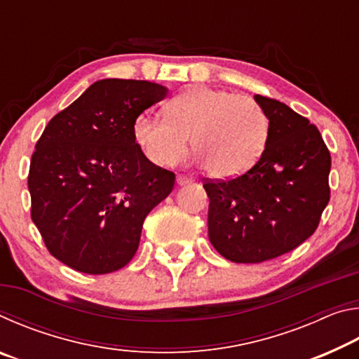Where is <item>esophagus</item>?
<instances>
[{"instance_id":"obj_1","label":"esophagus","mask_w":359,"mask_h":359,"mask_svg":"<svg viewBox=\"0 0 359 359\" xmlns=\"http://www.w3.org/2000/svg\"><path fill=\"white\" fill-rule=\"evenodd\" d=\"M193 179L191 177H188V175H184V174H179L177 175V184L179 185H185V184H188V182H191Z\"/></svg>"}]
</instances>
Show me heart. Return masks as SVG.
<instances>
[{"mask_svg":"<svg viewBox=\"0 0 359 359\" xmlns=\"http://www.w3.org/2000/svg\"><path fill=\"white\" fill-rule=\"evenodd\" d=\"M271 121L259 102L228 90L194 87L169 102L168 115L139 114L133 133L145 156L160 166L185 155L188 137L215 177H234L250 169L269 137Z\"/></svg>","mask_w":359,"mask_h":359,"instance_id":"1","label":"heart"}]
</instances>
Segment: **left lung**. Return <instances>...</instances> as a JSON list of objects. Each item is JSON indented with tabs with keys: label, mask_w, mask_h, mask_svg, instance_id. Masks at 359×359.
<instances>
[{
	"label": "left lung",
	"mask_w": 359,
	"mask_h": 359,
	"mask_svg": "<svg viewBox=\"0 0 359 359\" xmlns=\"http://www.w3.org/2000/svg\"><path fill=\"white\" fill-rule=\"evenodd\" d=\"M255 100L271 121L263 154L244 174L203 184L210 244L245 264L274 259L311 238L331 196V154L317 126L280 101Z\"/></svg>",
	"instance_id": "1"
}]
</instances>
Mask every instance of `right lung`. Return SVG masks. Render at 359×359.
Instances as JSON below:
<instances>
[{
  "mask_svg": "<svg viewBox=\"0 0 359 359\" xmlns=\"http://www.w3.org/2000/svg\"><path fill=\"white\" fill-rule=\"evenodd\" d=\"M163 85L104 79L46 126L29 163L32 220L63 264L83 274L126 266L145 217L172 191L175 174L147 160L133 125L161 101Z\"/></svg>",
  "mask_w": 359,
  "mask_h": 359,
  "instance_id": "right-lung-1",
  "label": "right lung"
}]
</instances>
